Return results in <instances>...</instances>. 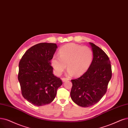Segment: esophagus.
Instances as JSON below:
<instances>
[{
    "instance_id": "1",
    "label": "esophagus",
    "mask_w": 128,
    "mask_h": 128,
    "mask_svg": "<svg viewBox=\"0 0 128 128\" xmlns=\"http://www.w3.org/2000/svg\"><path fill=\"white\" fill-rule=\"evenodd\" d=\"M61 79H62V81H63V82H65V81H68V80H69V79L68 78H62Z\"/></svg>"
}]
</instances>
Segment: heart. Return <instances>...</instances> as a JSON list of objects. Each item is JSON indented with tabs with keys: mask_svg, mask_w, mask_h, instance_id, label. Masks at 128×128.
<instances>
[{
	"mask_svg": "<svg viewBox=\"0 0 128 128\" xmlns=\"http://www.w3.org/2000/svg\"><path fill=\"white\" fill-rule=\"evenodd\" d=\"M58 55H54L50 60L51 66L57 75L62 74L68 68V75L80 76L90 68L93 59L92 50L88 46L70 43L61 47Z\"/></svg>",
	"mask_w": 128,
	"mask_h": 128,
	"instance_id": "b5f03b06",
	"label": "heart"
}]
</instances>
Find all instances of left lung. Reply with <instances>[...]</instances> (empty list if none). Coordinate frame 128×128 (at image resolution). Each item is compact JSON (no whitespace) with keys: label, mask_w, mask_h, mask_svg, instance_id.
I'll return each instance as SVG.
<instances>
[{"label":"left lung","mask_w":128,"mask_h":128,"mask_svg":"<svg viewBox=\"0 0 128 128\" xmlns=\"http://www.w3.org/2000/svg\"><path fill=\"white\" fill-rule=\"evenodd\" d=\"M93 54L90 68L81 77L72 80L70 97L72 101L82 107L96 104L104 96L112 76L109 58L100 47L89 42Z\"/></svg>","instance_id":"obj_1"}]
</instances>
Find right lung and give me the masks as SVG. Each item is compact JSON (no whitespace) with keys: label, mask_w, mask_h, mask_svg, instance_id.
Instances as JSON below:
<instances>
[{"label":"right lung","mask_w":128,"mask_h":128,"mask_svg":"<svg viewBox=\"0 0 128 128\" xmlns=\"http://www.w3.org/2000/svg\"><path fill=\"white\" fill-rule=\"evenodd\" d=\"M58 48L56 44L42 42L31 47L19 63L18 79L26 100L36 106L54 100L62 82L53 74L50 60Z\"/></svg>","instance_id":"add662e5"}]
</instances>
